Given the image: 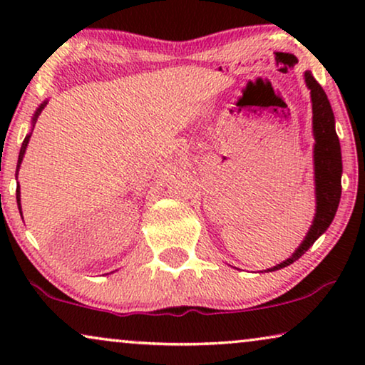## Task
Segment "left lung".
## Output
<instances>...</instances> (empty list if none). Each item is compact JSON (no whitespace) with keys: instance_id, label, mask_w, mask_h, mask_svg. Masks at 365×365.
Returning a JSON list of instances; mask_svg holds the SVG:
<instances>
[{"instance_id":"left-lung-1","label":"left lung","mask_w":365,"mask_h":365,"mask_svg":"<svg viewBox=\"0 0 365 365\" xmlns=\"http://www.w3.org/2000/svg\"><path fill=\"white\" fill-rule=\"evenodd\" d=\"M306 86L311 91L312 103V134H314V184H316V214L312 224L292 252L291 257L277 266L267 269V272L291 266L309 247L327 231L334 216H336L339 201H341V178H342V156L341 144L336 133V118H334L331 103L311 71L304 73Z\"/></svg>"}]
</instances>
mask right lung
Masks as SVG:
<instances>
[{
	"label": "right lung",
	"mask_w": 365,
	"mask_h": 365,
	"mask_svg": "<svg viewBox=\"0 0 365 365\" xmlns=\"http://www.w3.org/2000/svg\"><path fill=\"white\" fill-rule=\"evenodd\" d=\"M46 104H48V101H43V103L39 104V106H38L36 111H34V114H33V119H31V131H29V133L26 134V138H24V141H23V144H21V149H19L18 166H16V178H18V171H19V168H21V163H23L24 153H26V148H28L29 138H31V133H33L34 124H36V121H38V116H39V114H41V111L44 109V106H46ZM16 202H18V209H19V212H21V192H19V182H18V187H16ZM21 216H23V212H21Z\"/></svg>",
	"instance_id": "right-lung-1"
}]
</instances>
